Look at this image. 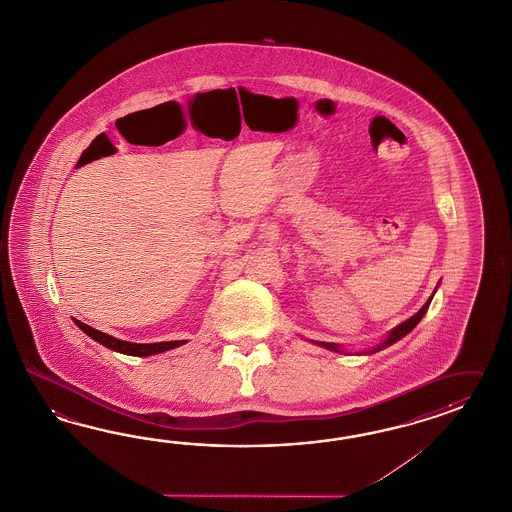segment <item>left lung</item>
I'll return each mask as SVG.
<instances>
[{
	"mask_svg": "<svg viewBox=\"0 0 512 512\" xmlns=\"http://www.w3.org/2000/svg\"><path fill=\"white\" fill-rule=\"evenodd\" d=\"M433 300V296L427 300L424 307L420 309V311L416 312L414 316H411L407 322H403V324H399L398 327H394L392 331H390V335H388L387 340L383 342V344H379L377 348L372 349V351H368V353H374V351H379V349L387 348L390 344H394V342H398L399 338L405 337L407 333H411L412 329L418 325V322L424 318L425 312L429 309V303ZM316 344H320V346H324L327 349H335V351H340L338 349L337 344H333V342H316Z\"/></svg>",
	"mask_w": 512,
	"mask_h": 512,
	"instance_id": "left-lung-1",
	"label": "left lung"
}]
</instances>
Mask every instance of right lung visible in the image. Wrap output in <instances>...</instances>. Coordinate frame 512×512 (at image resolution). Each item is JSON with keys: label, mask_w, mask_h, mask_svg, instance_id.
I'll list each match as a JSON object with an SVG mask.
<instances>
[{"label": "right lung", "mask_w": 512, "mask_h": 512, "mask_svg": "<svg viewBox=\"0 0 512 512\" xmlns=\"http://www.w3.org/2000/svg\"><path fill=\"white\" fill-rule=\"evenodd\" d=\"M75 324L79 325V327L87 333L88 337L94 338L96 342H100L105 348L120 351V353H125V355H135V357H148V355L163 353V351H168V349H174L177 348V346H183V344H185V340L155 342V344H133V342L118 340V338L111 337V335H107V333H101L98 329L83 324V322H79V320H75Z\"/></svg>", "instance_id": "add662e5"}]
</instances>
